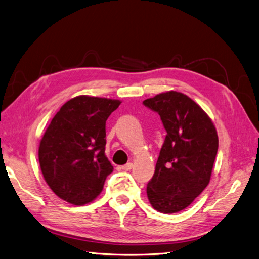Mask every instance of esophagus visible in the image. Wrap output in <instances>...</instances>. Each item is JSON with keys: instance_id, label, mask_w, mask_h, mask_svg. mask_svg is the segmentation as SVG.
Returning <instances> with one entry per match:
<instances>
[{"instance_id": "esophagus-1", "label": "esophagus", "mask_w": 259, "mask_h": 259, "mask_svg": "<svg viewBox=\"0 0 259 259\" xmlns=\"http://www.w3.org/2000/svg\"><path fill=\"white\" fill-rule=\"evenodd\" d=\"M132 168H133V163H127L122 166V169L123 170H131Z\"/></svg>"}]
</instances>
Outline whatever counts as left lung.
Wrapping results in <instances>:
<instances>
[{"mask_svg": "<svg viewBox=\"0 0 259 259\" xmlns=\"http://www.w3.org/2000/svg\"><path fill=\"white\" fill-rule=\"evenodd\" d=\"M143 104L159 114L167 132L147 184V197L153 208L173 214L188 207L208 185L217 131L203 108L180 92L157 94Z\"/></svg>", "mask_w": 259, "mask_h": 259, "instance_id": "obj_1", "label": "left lung"}]
</instances>
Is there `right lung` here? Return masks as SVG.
I'll return each instance as SVG.
<instances>
[{
  "instance_id": "obj_1",
  "label": "right lung",
  "mask_w": 259,
  "mask_h": 259,
  "mask_svg": "<svg viewBox=\"0 0 259 259\" xmlns=\"http://www.w3.org/2000/svg\"><path fill=\"white\" fill-rule=\"evenodd\" d=\"M120 103L79 95L51 120L39 142L38 162L45 182L61 199L82 206L103 191L114 169L105 155V124Z\"/></svg>"
}]
</instances>
